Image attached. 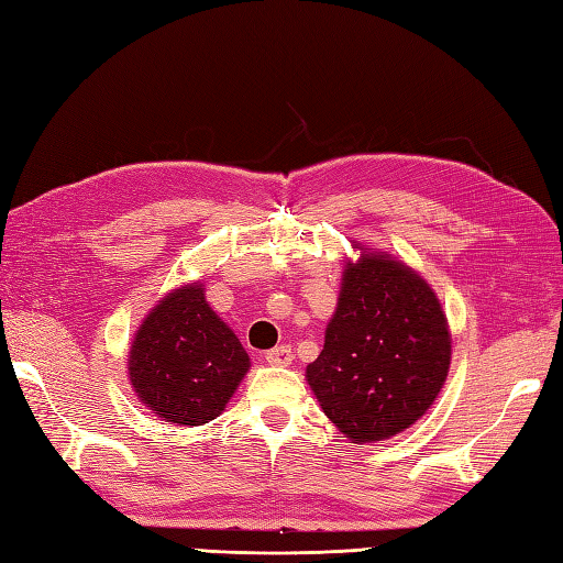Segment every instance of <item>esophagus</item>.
Returning a JSON list of instances; mask_svg holds the SVG:
<instances>
[{"label": "esophagus", "mask_w": 563, "mask_h": 563, "mask_svg": "<svg viewBox=\"0 0 563 563\" xmlns=\"http://www.w3.org/2000/svg\"><path fill=\"white\" fill-rule=\"evenodd\" d=\"M292 361V345L283 343V345H275V349L266 351V363L271 365H288Z\"/></svg>", "instance_id": "obj_1"}]
</instances>
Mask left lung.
Segmentation results:
<instances>
[{
	"label": "left lung",
	"instance_id": "left-lung-1",
	"mask_svg": "<svg viewBox=\"0 0 563 563\" xmlns=\"http://www.w3.org/2000/svg\"><path fill=\"white\" fill-rule=\"evenodd\" d=\"M448 369V319L421 275L387 254L349 263L324 351L307 365L341 433L355 442L401 433L430 409Z\"/></svg>",
	"mask_w": 563,
	"mask_h": 563
}]
</instances>
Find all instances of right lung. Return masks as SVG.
Listing matches in <instances>:
<instances>
[{"mask_svg": "<svg viewBox=\"0 0 563 563\" xmlns=\"http://www.w3.org/2000/svg\"><path fill=\"white\" fill-rule=\"evenodd\" d=\"M128 369L137 397L159 418L202 426L224 411L249 355L206 302L202 285H186L142 321Z\"/></svg>", "mask_w": 563, "mask_h": 563, "instance_id": "obj_1", "label": "right lung"}]
</instances>
